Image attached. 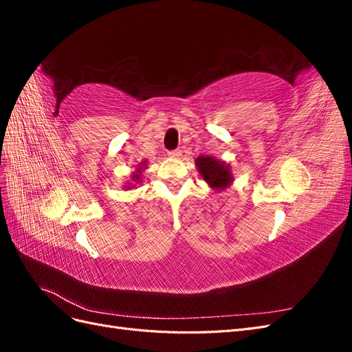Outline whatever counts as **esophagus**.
Returning <instances> with one entry per match:
<instances>
[{"mask_svg": "<svg viewBox=\"0 0 352 352\" xmlns=\"http://www.w3.org/2000/svg\"><path fill=\"white\" fill-rule=\"evenodd\" d=\"M168 157H172V158H180V157H182V151H180V150L168 151Z\"/></svg>", "mask_w": 352, "mask_h": 352, "instance_id": "34e87169", "label": "esophagus"}]
</instances>
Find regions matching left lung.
<instances>
[{"label":"left lung","mask_w":352,"mask_h":352,"mask_svg":"<svg viewBox=\"0 0 352 352\" xmlns=\"http://www.w3.org/2000/svg\"><path fill=\"white\" fill-rule=\"evenodd\" d=\"M195 164L202 179L212 189L223 190L232 184L233 176L230 173V166L225 162H220V160L210 155H199L195 160Z\"/></svg>","instance_id":"left-lung-1"}]
</instances>
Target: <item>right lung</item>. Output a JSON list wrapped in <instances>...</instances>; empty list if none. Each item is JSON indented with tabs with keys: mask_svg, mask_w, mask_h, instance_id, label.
<instances>
[{
	"mask_svg": "<svg viewBox=\"0 0 352 352\" xmlns=\"http://www.w3.org/2000/svg\"><path fill=\"white\" fill-rule=\"evenodd\" d=\"M145 167V162H142V163H140V166H138V168H136V172L133 173V176H132V180L133 182H138V180H141V173H142V168ZM126 188H129V186H126Z\"/></svg>",
	"mask_w": 352,
	"mask_h": 352,
	"instance_id": "obj_1",
	"label": "right lung"
}]
</instances>
